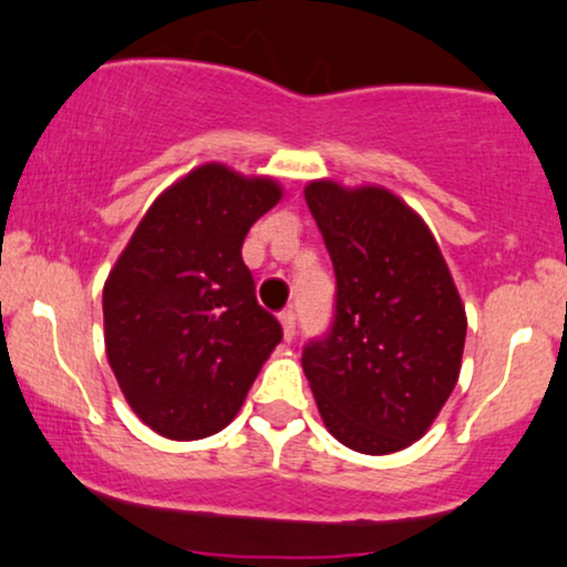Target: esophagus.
I'll return each instance as SVG.
<instances>
[{
	"label": "esophagus",
	"instance_id": "34e87169",
	"mask_svg": "<svg viewBox=\"0 0 567 567\" xmlns=\"http://www.w3.org/2000/svg\"><path fill=\"white\" fill-rule=\"evenodd\" d=\"M278 320H281V328H284V339L291 341L295 339L297 333V316L291 310H284L281 316H278Z\"/></svg>",
	"mask_w": 567,
	"mask_h": 567
}]
</instances>
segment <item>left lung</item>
Instances as JSON below:
<instances>
[{"mask_svg":"<svg viewBox=\"0 0 567 567\" xmlns=\"http://www.w3.org/2000/svg\"><path fill=\"white\" fill-rule=\"evenodd\" d=\"M305 199L337 272V316L302 368L326 429L349 450L391 454L450 400L465 305L431 228L383 186L310 181Z\"/></svg>","mask_w":567,"mask_h":567,"instance_id":"1","label":"left lung"}]
</instances>
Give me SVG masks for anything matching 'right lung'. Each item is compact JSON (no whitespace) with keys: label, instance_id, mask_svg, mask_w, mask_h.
Segmentation results:
<instances>
[{"label":"right lung","instance_id":"add662e5","mask_svg":"<svg viewBox=\"0 0 567 567\" xmlns=\"http://www.w3.org/2000/svg\"><path fill=\"white\" fill-rule=\"evenodd\" d=\"M268 176L205 163L152 202L102 291L104 349L138 421L192 442L234 421L281 341L241 244L281 202Z\"/></svg>","mask_w":567,"mask_h":567}]
</instances>
